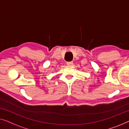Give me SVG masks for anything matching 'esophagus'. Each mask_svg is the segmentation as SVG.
<instances>
[{"label": "esophagus", "instance_id": "obj_1", "mask_svg": "<svg viewBox=\"0 0 129 129\" xmlns=\"http://www.w3.org/2000/svg\"><path fill=\"white\" fill-rule=\"evenodd\" d=\"M72 64H73L72 61H70V62H67V65H72Z\"/></svg>", "mask_w": 129, "mask_h": 129}]
</instances>
